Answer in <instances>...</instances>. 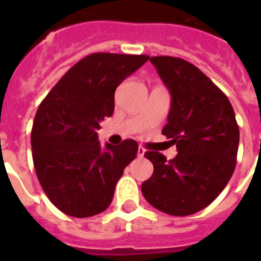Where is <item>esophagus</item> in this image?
<instances>
[{
	"mask_svg": "<svg viewBox=\"0 0 261 261\" xmlns=\"http://www.w3.org/2000/svg\"><path fill=\"white\" fill-rule=\"evenodd\" d=\"M137 155L140 156V158H142V156L145 155V149L142 146L138 147V151H137Z\"/></svg>",
	"mask_w": 261,
	"mask_h": 261,
	"instance_id": "1",
	"label": "esophagus"
}]
</instances>
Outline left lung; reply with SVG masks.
I'll return each mask as SVG.
<instances>
[{
    "mask_svg": "<svg viewBox=\"0 0 261 261\" xmlns=\"http://www.w3.org/2000/svg\"><path fill=\"white\" fill-rule=\"evenodd\" d=\"M150 62L171 94L162 135L176 144L177 154L167 161L159 151L145 153L154 171L142 183V195L163 213L190 216L206 208L229 183L239 126L227 96L193 64L172 56Z\"/></svg>",
    "mask_w": 261,
    "mask_h": 261,
    "instance_id": "8db88e82",
    "label": "left lung"
}]
</instances>
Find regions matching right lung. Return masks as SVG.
Masks as SVG:
<instances>
[{"instance_id":"right-lung-1","label":"right lung","mask_w":261,"mask_h":261,"mask_svg":"<svg viewBox=\"0 0 261 261\" xmlns=\"http://www.w3.org/2000/svg\"><path fill=\"white\" fill-rule=\"evenodd\" d=\"M149 60L147 55L91 53L71 66L36 111L31 130L36 176L62 213L95 216L110 206L138 144L103 149L96 130L115 110V90Z\"/></svg>"}]
</instances>
